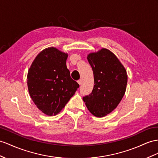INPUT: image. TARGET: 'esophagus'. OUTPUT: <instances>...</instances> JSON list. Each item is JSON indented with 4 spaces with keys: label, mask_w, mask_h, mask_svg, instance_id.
Instances as JSON below:
<instances>
[{
    "label": "esophagus",
    "mask_w": 158,
    "mask_h": 158,
    "mask_svg": "<svg viewBox=\"0 0 158 158\" xmlns=\"http://www.w3.org/2000/svg\"><path fill=\"white\" fill-rule=\"evenodd\" d=\"M78 83L79 84V85H81L82 84V82H83V80L82 79H79V80H78Z\"/></svg>",
    "instance_id": "34e87169"
}]
</instances>
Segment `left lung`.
Returning <instances> with one entry per match:
<instances>
[{
    "mask_svg": "<svg viewBox=\"0 0 158 158\" xmlns=\"http://www.w3.org/2000/svg\"><path fill=\"white\" fill-rule=\"evenodd\" d=\"M87 60L94 72L95 85L83 101L93 115L102 118L114 111L122 99L127 72L117 56L106 48L89 54Z\"/></svg>",
    "mask_w": 158,
    "mask_h": 158,
    "instance_id": "obj_1",
    "label": "left lung"
}]
</instances>
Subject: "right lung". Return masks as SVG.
<instances>
[{
  "instance_id": "obj_1",
  "label": "right lung",
  "mask_w": 158,
  "mask_h": 158,
  "mask_svg": "<svg viewBox=\"0 0 158 158\" xmlns=\"http://www.w3.org/2000/svg\"><path fill=\"white\" fill-rule=\"evenodd\" d=\"M67 56L57 48L48 47L36 56L28 72L31 98L47 115L59 114L79 87L67 68Z\"/></svg>"
}]
</instances>
